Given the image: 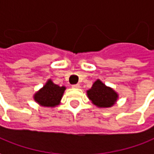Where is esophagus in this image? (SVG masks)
Wrapping results in <instances>:
<instances>
[{
	"mask_svg": "<svg viewBox=\"0 0 154 154\" xmlns=\"http://www.w3.org/2000/svg\"><path fill=\"white\" fill-rule=\"evenodd\" d=\"M72 87L73 88H80V85H79V84H74V85H72Z\"/></svg>",
	"mask_w": 154,
	"mask_h": 154,
	"instance_id": "1",
	"label": "esophagus"
}]
</instances>
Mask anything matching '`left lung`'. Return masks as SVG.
<instances>
[{"label":"left lung","mask_w":154,"mask_h":154,"mask_svg":"<svg viewBox=\"0 0 154 154\" xmlns=\"http://www.w3.org/2000/svg\"><path fill=\"white\" fill-rule=\"evenodd\" d=\"M87 94L94 105L102 108L113 106L118 97V93L112 88L107 87L99 79L96 81L92 88L87 91Z\"/></svg>","instance_id":"left-lung-1"}]
</instances>
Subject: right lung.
I'll return each mask as SVG.
<instances>
[{"instance_id": "obj_1", "label": "right lung", "mask_w": 154, "mask_h": 154, "mask_svg": "<svg viewBox=\"0 0 154 154\" xmlns=\"http://www.w3.org/2000/svg\"><path fill=\"white\" fill-rule=\"evenodd\" d=\"M66 88L54 84L51 79L34 95V100L43 107H56L60 104Z\"/></svg>"}]
</instances>
